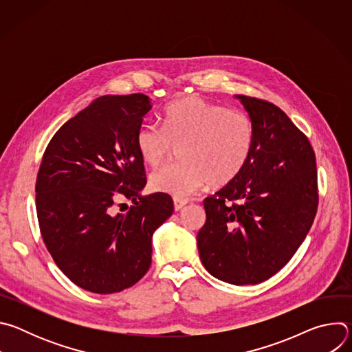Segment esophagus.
Listing matches in <instances>:
<instances>
[{
  "mask_svg": "<svg viewBox=\"0 0 352 352\" xmlns=\"http://www.w3.org/2000/svg\"><path fill=\"white\" fill-rule=\"evenodd\" d=\"M188 204V199H179V197H174V209L175 212L181 210L185 205Z\"/></svg>",
  "mask_w": 352,
  "mask_h": 352,
  "instance_id": "esophagus-1",
  "label": "esophagus"
}]
</instances>
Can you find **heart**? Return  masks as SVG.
<instances>
[{"label":"heart","mask_w":352,"mask_h":352,"mask_svg":"<svg viewBox=\"0 0 352 352\" xmlns=\"http://www.w3.org/2000/svg\"><path fill=\"white\" fill-rule=\"evenodd\" d=\"M135 142L140 159L153 167L181 147V162L150 174L148 188L182 199L209 184L223 186L241 174L255 146V124L241 110L193 96L166 109L163 128L139 126Z\"/></svg>","instance_id":"obj_1"}]
</instances>
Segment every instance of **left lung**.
Returning <instances> with one entry per match:
<instances>
[{
  "mask_svg": "<svg viewBox=\"0 0 352 352\" xmlns=\"http://www.w3.org/2000/svg\"><path fill=\"white\" fill-rule=\"evenodd\" d=\"M255 124V146L241 174L204 200L199 256L216 278L259 284L283 269L316 216V157L308 138L273 103L235 96Z\"/></svg>",
  "mask_w": 352,
  "mask_h": 352,
  "instance_id": "8db88e82",
  "label": "left lung"
}]
</instances>
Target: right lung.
Masks as SVG:
<instances>
[{
  "mask_svg": "<svg viewBox=\"0 0 352 352\" xmlns=\"http://www.w3.org/2000/svg\"><path fill=\"white\" fill-rule=\"evenodd\" d=\"M152 109L142 93L102 96L67 121L47 144L36 181L45 248L78 287L113 294L152 265L153 232L173 214L170 195L142 196L146 185L136 132ZM134 206L116 214L117 198Z\"/></svg>",
  "mask_w": 352,
  "mask_h": 352,
  "instance_id": "right-lung-1",
  "label": "right lung"
}]
</instances>
